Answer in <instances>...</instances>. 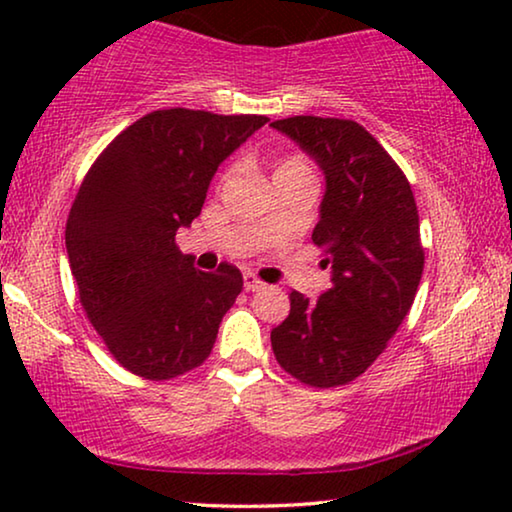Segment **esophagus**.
<instances>
[{
  "mask_svg": "<svg viewBox=\"0 0 512 512\" xmlns=\"http://www.w3.org/2000/svg\"><path fill=\"white\" fill-rule=\"evenodd\" d=\"M244 289H247V291H261V289H265V284L256 275H251V272H244Z\"/></svg>",
  "mask_w": 512,
  "mask_h": 512,
  "instance_id": "1",
  "label": "esophagus"
}]
</instances>
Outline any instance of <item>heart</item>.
<instances>
[{"label":"heart","mask_w":512,"mask_h":512,"mask_svg":"<svg viewBox=\"0 0 512 512\" xmlns=\"http://www.w3.org/2000/svg\"><path fill=\"white\" fill-rule=\"evenodd\" d=\"M230 174H233V170H228L226 174H223V179H228ZM282 177H307V179H312V167L305 158L286 156V158L279 160L277 167H275V179H282Z\"/></svg>","instance_id":"obj_1"}]
</instances>
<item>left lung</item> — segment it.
I'll return each instance as SVG.
<instances>
[{
	"instance_id": "obj_1",
	"label": "left lung",
	"mask_w": 512,
	"mask_h": 512,
	"mask_svg": "<svg viewBox=\"0 0 512 512\" xmlns=\"http://www.w3.org/2000/svg\"><path fill=\"white\" fill-rule=\"evenodd\" d=\"M326 174L312 242L331 265L317 300L291 291V310L272 328V352L291 377L314 389L356 380L408 317L424 270L410 181L356 121L291 116L270 123Z\"/></svg>"
}]
</instances>
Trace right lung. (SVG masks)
Here are the masks:
<instances>
[{
  "label": "right lung",
  "mask_w": 512,
  "mask_h": 512,
  "mask_svg": "<svg viewBox=\"0 0 512 512\" xmlns=\"http://www.w3.org/2000/svg\"><path fill=\"white\" fill-rule=\"evenodd\" d=\"M270 118L160 109L128 125L90 167L65 230L86 317L144 380L191 373L212 352L242 272L195 270L177 247L219 165Z\"/></svg>",
  "instance_id": "obj_1"
}]
</instances>
